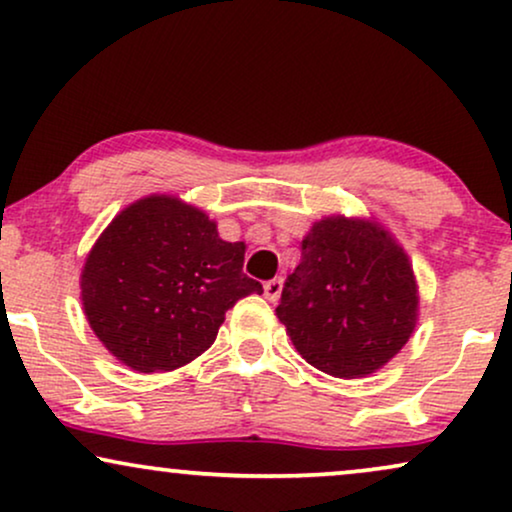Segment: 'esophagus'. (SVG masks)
Returning a JSON list of instances; mask_svg holds the SVG:
<instances>
[{
    "instance_id": "34e87169",
    "label": "esophagus",
    "mask_w": 512,
    "mask_h": 512,
    "mask_svg": "<svg viewBox=\"0 0 512 512\" xmlns=\"http://www.w3.org/2000/svg\"><path fill=\"white\" fill-rule=\"evenodd\" d=\"M263 291H265V298H268L270 303H275L277 298L282 294V280L280 277H275V280H268L263 284Z\"/></svg>"
}]
</instances>
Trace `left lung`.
<instances>
[{
	"label": "left lung",
	"mask_w": 512,
	"mask_h": 512,
	"mask_svg": "<svg viewBox=\"0 0 512 512\" xmlns=\"http://www.w3.org/2000/svg\"><path fill=\"white\" fill-rule=\"evenodd\" d=\"M301 249L275 310L296 353L336 378L386 367L414 334L421 303L402 244L374 216L329 214Z\"/></svg>",
	"instance_id": "left-lung-1"
}]
</instances>
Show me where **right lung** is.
I'll return each mask as SVG.
<instances>
[{
	"mask_svg": "<svg viewBox=\"0 0 512 512\" xmlns=\"http://www.w3.org/2000/svg\"><path fill=\"white\" fill-rule=\"evenodd\" d=\"M207 211L152 192L126 204L84 258L79 298L105 350L138 374L183 367L211 348L225 313L263 294Z\"/></svg>",
	"mask_w": 512,
	"mask_h": 512,
	"instance_id": "right-lung-1",
	"label": "right lung"
}]
</instances>
